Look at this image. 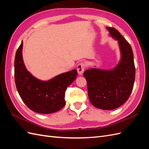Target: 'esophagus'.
<instances>
[{
    "label": "esophagus",
    "mask_w": 149,
    "mask_h": 149,
    "mask_svg": "<svg viewBox=\"0 0 149 149\" xmlns=\"http://www.w3.org/2000/svg\"><path fill=\"white\" fill-rule=\"evenodd\" d=\"M86 68V64L84 62H81L77 65V70L78 72V74L79 75H82L84 72V69Z\"/></svg>",
    "instance_id": "34e87169"
}]
</instances>
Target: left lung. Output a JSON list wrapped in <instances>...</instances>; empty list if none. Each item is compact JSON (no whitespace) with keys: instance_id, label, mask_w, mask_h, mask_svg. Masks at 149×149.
<instances>
[{"instance_id":"1","label":"left lung","mask_w":149,"mask_h":149,"mask_svg":"<svg viewBox=\"0 0 149 149\" xmlns=\"http://www.w3.org/2000/svg\"><path fill=\"white\" fill-rule=\"evenodd\" d=\"M112 38L118 41L121 60L112 70L90 68L84 72L90 102L95 107L112 110L128 100L135 78L133 53L130 45L114 28L107 27Z\"/></svg>"}]
</instances>
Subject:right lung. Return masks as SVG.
<instances>
[{
  "mask_svg": "<svg viewBox=\"0 0 149 149\" xmlns=\"http://www.w3.org/2000/svg\"><path fill=\"white\" fill-rule=\"evenodd\" d=\"M22 41L14 60L15 82L22 100L30 109L38 113L59 111L65 104V91L76 79L77 70L61 74L47 81H40L26 69L22 60Z\"/></svg>",
  "mask_w": 149,
  "mask_h": 149,
  "instance_id": "add662e5",
  "label": "right lung"
}]
</instances>
